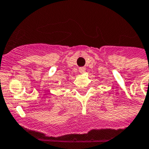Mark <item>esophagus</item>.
Returning a JSON list of instances; mask_svg holds the SVG:
<instances>
[{"label": "esophagus", "mask_w": 149, "mask_h": 149, "mask_svg": "<svg viewBox=\"0 0 149 149\" xmlns=\"http://www.w3.org/2000/svg\"><path fill=\"white\" fill-rule=\"evenodd\" d=\"M79 73H81V74H83L85 72V69L84 67H80L79 69Z\"/></svg>", "instance_id": "34e87169"}]
</instances>
